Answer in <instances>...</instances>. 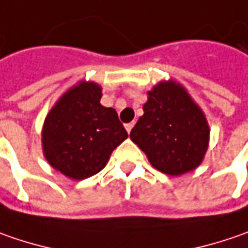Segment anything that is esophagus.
<instances>
[{
    "mask_svg": "<svg viewBox=\"0 0 248 248\" xmlns=\"http://www.w3.org/2000/svg\"><path fill=\"white\" fill-rule=\"evenodd\" d=\"M132 127H134V123H128V124H125V129H127V132H131Z\"/></svg>",
    "mask_w": 248,
    "mask_h": 248,
    "instance_id": "1",
    "label": "esophagus"
}]
</instances>
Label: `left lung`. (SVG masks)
<instances>
[{
    "instance_id": "1",
    "label": "left lung",
    "mask_w": 248,
    "mask_h": 248,
    "mask_svg": "<svg viewBox=\"0 0 248 248\" xmlns=\"http://www.w3.org/2000/svg\"><path fill=\"white\" fill-rule=\"evenodd\" d=\"M210 129L204 114L186 91L174 82H160L149 92L143 116L129 137L152 166L168 175H181L202 163Z\"/></svg>"
}]
</instances>
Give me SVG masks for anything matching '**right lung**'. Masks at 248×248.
Here are the masks:
<instances>
[{
    "mask_svg": "<svg viewBox=\"0 0 248 248\" xmlns=\"http://www.w3.org/2000/svg\"><path fill=\"white\" fill-rule=\"evenodd\" d=\"M102 91L81 82L62 96L44 123L43 148L48 163L73 179H85L106 166L128 134L117 111L99 103Z\"/></svg>",
    "mask_w": 248,
    "mask_h": 248,
    "instance_id": "add662e5",
    "label": "right lung"
}]
</instances>
